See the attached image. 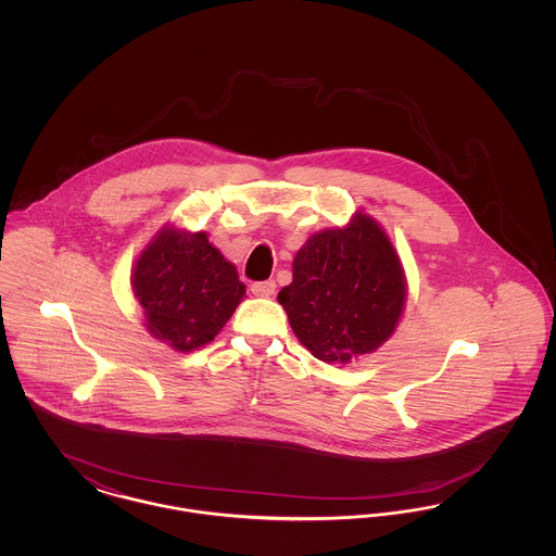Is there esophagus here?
Returning <instances> with one entry per match:
<instances>
[{
  "label": "esophagus",
  "instance_id": "34e87169",
  "mask_svg": "<svg viewBox=\"0 0 556 556\" xmlns=\"http://www.w3.org/2000/svg\"><path fill=\"white\" fill-rule=\"evenodd\" d=\"M275 290H277V283H275L273 279L261 281V283H254V286H252V293L258 295V298H270V295L275 293Z\"/></svg>",
  "mask_w": 556,
  "mask_h": 556
}]
</instances>
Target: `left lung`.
<instances>
[{"label": "left lung", "mask_w": 556, "mask_h": 556, "mask_svg": "<svg viewBox=\"0 0 556 556\" xmlns=\"http://www.w3.org/2000/svg\"><path fill=\"white\" fill-rule=\"evenodd\" d=\"M279 291L300 344L325 363L348 365L388 342L406 306V275L386 229L365 212L323 229L293 256Z\"/></svg>", "instance_id": "8db88e82"}]
</instances>
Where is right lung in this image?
<instances>
[{
    "label": "right lung",
    "mask_w": 556,
    "mask_h": 556,
    "mask_svg": "<svg viewBox=\"0 0 556 556\" xmlns=\"http://www.w3.org/2000/svg\"><path fill=\"white\" fill-rule=\"evenodd\" d=\"M131 291L148 333L177 352L211 344L245 298L238 268L208 233L170 223L139 252Z\"/></svg>",
    "instance_id": "obj_1"
}]
</instances>
